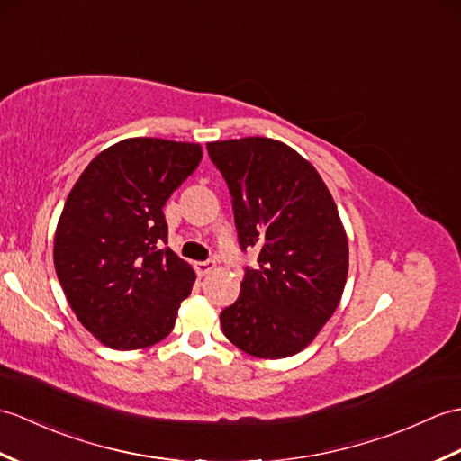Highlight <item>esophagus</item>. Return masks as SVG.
<instances>
[{"label": "esophagus", "mask_w": 461, "mask_h": 461, "mask_svg": "<svg viewBox=\"0 0 461 461\" xmlns=\"http://www.w3.org/2000/svg\"><path fill=\"white\" fill-rule=\"evenodd\" d=\"M213 267H216V261H212V259H208V261H198V263H194V269H196V273H198L200 276H204V275L212 273Z\"/></svg>", "instance_id": "1"}]
</instances>
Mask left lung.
Here are the masks:
<instances>
[{
	"instance_id": "obj_1",
	"label": "left lung",
	"mask_w": 461,
	"mask_h": 461,
	"mask_svg": "<svg viewBox=\"0 0 461 461\" xmlns=\"http://www.w3.org/2000/svg\"><path fill=\"white\" fill-rule=\"evenodd\" d=\"M230 186L241 249L259 251L240 298L220 322L235 348L261 359L303 351L336 312L349 248L344 223L318 170L276 139L208 143Z\"/></svg>"
}]
</instances>
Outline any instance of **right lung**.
Instances as JSON below:
<instances>
[{
    "instance_id": "obj_1",
    "label": "right lung",
    "mask_w": 461,
    "mask_h": 461,
    "mask_svg": "<svg viewBox=\"0 0 461 461\" xmlns=\"http://www.w3.org/2000/svg\"><path fill=\"white\" fill-rule=\"evenodd\" d=\"M202 160L198 143L131 137L72 186L55 231V269L80 324L112 349H143L175 328L196 273L168 248L163 208Z\"/></svg>"
}]
</instances>
